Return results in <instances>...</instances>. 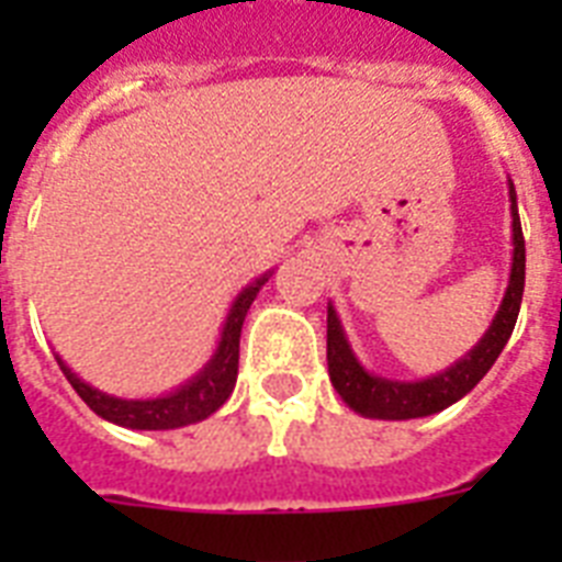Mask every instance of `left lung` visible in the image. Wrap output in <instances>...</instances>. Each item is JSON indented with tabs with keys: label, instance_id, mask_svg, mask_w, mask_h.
Masks as SVG:
<instances>
[{
	"label": "left lung",
	"instance_id": "left-lung-1",
	"mask_svg": "<svg viewBox=\"0 0 562 562\" xmlns=\"http://www.w3.org/2000/svg\"><path fill=\"white\" fill-rule=\"evenodd\" d=\"M510 215H514V265H510V282H507L505 300H502V306H498L484 338L461 361L446 368L443 373L428 375V379H419V382H393V379L368 373L356 359V352L350 350L341 321H338L333 303H329V315H326L329 379H333V387L341 393V400L352 411H359L361 417L373 419L428 417V414L449 408L452 402L467 396L487 375V370L496 364V359L505 350L507 338L514 333L525 291V238L519 212H516L514 183H510Z\"/></svg>",
	"mask_w": 562,
	"mask_h": 562
}]
</instances>
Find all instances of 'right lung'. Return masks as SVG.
Instances as JSON below:
<instances>
[{
    "mask_svg": "<svg viewBox=\"0 0 562 562\" xmlns=\"http://www.w3.org/2000/svg\"><path fill=\"white\" fill-rule=\"evenodd\" d=\"M271 273H262L259 280L250 282L241 294L236 297L229 308L227 324L221 333L218 350L212 356L198 375H192L187 384H180L178 391L157 396V400H122V396H110V393L95 391L92 384L81 382L72 370L66 368L64 359L57 356V364L75 387V393L90 405L101 419L116 423L125 428H139V431H166V428H180L189 423H201L210 414L227 402V396L236 387L238 375V338H241V324L250 303L256 300L259 289L268 282Z\"/></svg>",
    "mask_w": 562,
    "mask_h": 562,
    "instance_id": "right-lung-1",
    "label": "right lung"
}]
</instances>
